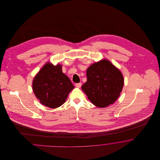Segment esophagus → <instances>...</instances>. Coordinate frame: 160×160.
<instances>
[{"label":"esophagus","mask_w":160,"mask_h":160,"mask_svg":"<svg viewBox=\"0 0 160 160\" xmlns=\"http://www.w3.org/2000/svg\"><path fill=\"white\" fill-rule=\"evenodd\" d=\"M76 86L78 88H80L82 86V83H78L76 84Z\"/></svg>","instance_id":"34e87169"}]
</instances>
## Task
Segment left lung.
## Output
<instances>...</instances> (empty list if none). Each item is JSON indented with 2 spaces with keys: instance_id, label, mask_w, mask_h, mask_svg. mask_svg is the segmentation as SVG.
I'll return each mask as SVG.
<instances>
[{
  "instance_id": "left-lung-1",
  "label": "left lung",
  "mask_w": 160,
  "mask_h": 160,
  "mask_svg": "<svg viewBox=\"0 0 160 160\" xmlns=\"http://www.w3.org/2000/svg\"><path fill=\"white\" fill-rule=\"evenodd\" d=\"M87 82L82 91L92 102L99 108L113 104L123 86L121 72L110 62L103 59L91 65L86 71Z\"/></svg>"
}]
</instances>
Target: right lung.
<instances>
[{
  "mask_svg": "<svg viewBox=\"0 0 160 160\" xmlns=\"http://www.w3.org/2000/svg\"><path fill=\"white\" fill-rule=\"evenodd\" d=\"M74 88L70 79L62 72L61 65L48 62L35 77L32 89L44 106L52 108L62 106Z\"/></svg>",
  "mask_w": 160,
  "mask_h": 160,
  "instance_id": "1",
  "label": "right lung"
}]
</instances>
